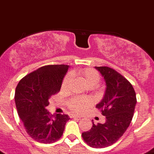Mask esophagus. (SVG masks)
Segmentation results:
<instances>
[{
  "instance_id": "obj_1",
  "label": "esophagus",
  "mask_w": 154,
  "mask_h": 154,
  "mask_svg": "<svg viewBox=\"0 0 154 154\" xmlns=\"http://www.w3.org/2000/svg\"><path fill=\"white\" fill-rule=\"evenodd\" d=\"M70 118H80V116H79V115L77 114H74V113H71V114H70Z\"/></svg>"
}]
</instances>
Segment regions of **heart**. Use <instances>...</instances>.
Here are the masks:
<instances>
[{
    "label": "heart",
    "mask_w": 154,
    "mask_h": 154,
    "mask_svg": "<svg viewBox=\"0 0 154 154\" xmlns=\"http://www.w3.org/2000/svg\"><path fill=\"white\" fill-rule=\"evenodd\" d=\"M80 75L82 77L87 85H96L100 80V75L97 70L91 68H86L79 72ZM72 79L71 74H68L65 76L62 83V88H66ZM91 104V100L88 98L83 97H74L68 101L67 105L70 110L75 112H81L87 108Z\"/></svg>",
    "instance_id": "1"
}]
</instances>
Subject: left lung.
<instances>
[{
    "instance_id": "8db88e82",
    "label": "left lung",
    "mask_w": 154,
    "mask_h": 154,
    "mask_svg": "<svg viewBox=\"0 0 154 154\" xmlns=\"http://www.w3.org/2000/svg\"><path fill=\"white\" fill-rule=\"evenodd\" d=\"M106 83L103 99L96 107L106 117L104 124H94L82 134L84 140L94 148H103L117 142L130 126L137 98L132 84L124 77L108 67H95Z\"/></svg>"
}]
</instances>
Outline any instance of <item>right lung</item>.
Instances as JSON below:
<instances>
[{
    "label": "right lung",
    "instance_id": "add662e5",
    "mask_svg": "<svg viewBox=\"0 0 154 154\" xmlns=\"http://www.w3.org/2000/svg\"><path fill=\"white\" fill-rule=\"evenodd\" d=\"M68 65H47L26 75L15 91L19 117L30 137L37 142L51 143L63 135L67 114L52 115L47 110L49 99L60 90Z\"/></svg>",
    "mask_w": 154,
    "mask_h": 154
}]
</instances>
